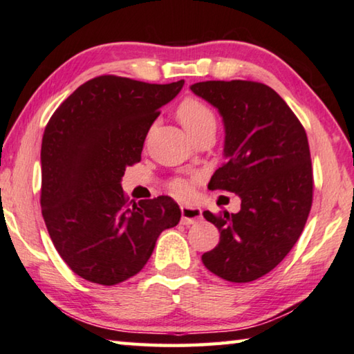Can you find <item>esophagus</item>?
Returning a JSON list of instances; mask_svg holds the SVG:
<instances>
[{"mask_svg":"<svg viewBox=\"0 0 354 354\" xmlns=\"http://www.w3.org/2000/svg\"><path fill=\"white\" fill-rule=\"evenodd\" d=\"M201 218V209L194 206H181V223L192 225Z\"/></svg>","mask_w":354,"mask_h":354,"instance_id":"esophagus-1","label":"esophagus"}]
</instances>
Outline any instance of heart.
<instances>
[{
	"instance_id": "b5f03b06",
	"label": "heart",
	"mask_w": 354,
	"mask_h": 354,
	"mask_svg": "<svg viewBox=\"0 0 354 354\" xmlns=\"http://www.w3.org/2000/svg\"><path fill=\"white\" fill-rule=\"evenodd\" d=\"M176 117L189 134L205 127H215L217 124V118H215L214 111L198 98L183 100L176 109ZM170 189L175 195L184 196L189 192V184L184 179L176 178L170 183Z\"/></svg>"
}]
</instances>
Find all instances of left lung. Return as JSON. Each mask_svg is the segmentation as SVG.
I'll return each mask as SVG.
<instances>
[{
    "label": "left lung",
    "mask_w": 354,
    "mask_h": 354,
    "mask_svg": "<svg viewBox=\"0 0 354 354\" xmlns=\"http://www.w3.org/2000/svg\"><path fill=\"white\" fill-rule=\"evenodd\" d=\"M192 92L225 122L226 162L211 190L241 196L237 214L203 212L220 242L201 256L207 270L231 283L272 272L301 236L313 206V162L303 124L272 87L254 81H205Z\"/></svg>",
    "instance_id": "obj_1"
}]
</instances>
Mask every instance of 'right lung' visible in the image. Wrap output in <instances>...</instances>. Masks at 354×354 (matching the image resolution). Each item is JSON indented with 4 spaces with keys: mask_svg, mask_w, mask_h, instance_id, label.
<instances>
[{
    "mask_svg": "<svg viewBox=\"0 0 354 354\" xmlns=\"http://www.w3.org/2000/svg\"><path fill=\"white\" fill-rule=\"evenodd\" d=\"M184 81L149 84L115 75L84 82L57 107L41 139L40 206L57 253L77 277L113 286L145 267L156 241L179 223L170 196L129 201L127 167Z\"/></svg>",
    "mask_w": 354,
    "mask_h": 354,
    "instance_id": "right-lung-1",
    "label": "right lung"
}]
</instances>
